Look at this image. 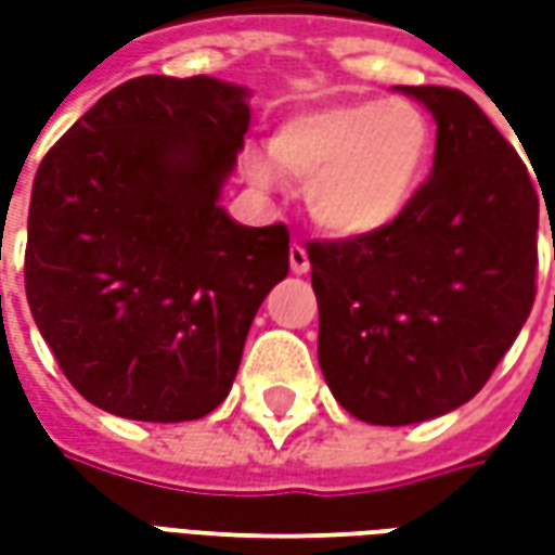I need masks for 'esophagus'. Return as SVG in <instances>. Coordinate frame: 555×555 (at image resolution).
<instances>
[{"instance_id": "1", "label": "esophagus", "mask_w": 555, "mask_h": 555, "mask_svg": "<svg viewBox=\"0 0 555 555\" xmlns=\"http://www.w3.org/2000/svg\"><path fill=\"white\" fill-rule=\"evenodd\" d=\"M288 261H291V270H294L297 276L309 273V253H306V246H300V243H291Z\"/></svg>"}]
</instances>
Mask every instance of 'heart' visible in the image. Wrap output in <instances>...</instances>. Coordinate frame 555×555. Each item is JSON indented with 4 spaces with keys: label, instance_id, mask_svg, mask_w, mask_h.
<instances>
[{
    "label": "heart",
    "instance_id": "heart-1",
    "mask_svg": "<svg viewBox=\"0 0 555 555\" xmlns=\"http://www.w3.org/2000/svg\"><path fill=\"white\" fill-rule=\"evenodd\" d=\"M270 159L285 178L309 181L318 225L369 237L404 217L425 186L434 151L428 115L410 101H348L288 115L270 137ZM253 181L270 183L261 157L246 159Z\"/></svg>",
    "mask_w": 555,
    "mask_h": 555
}]
</instances>
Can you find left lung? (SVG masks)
I'll list each match as a JSON object with an SVG mask.
<instances>
[{"mask_svg":"<svg viewBox=\"0 0 555 555\" xmlns=\"http://www.w3.org/2000/svg\"><path fill=\"white\" fill-rule=\"evenodd\" d=\"M398 91L437 121L422 193L386 231L309 243L318 362L338 404L369 425L428 422L488 384L532 312L538 217H550L473 98Z\"/></svg>","mask_w":555,"mask_h":555,"instance_id":"1","label":"left lung"}]
</instances>
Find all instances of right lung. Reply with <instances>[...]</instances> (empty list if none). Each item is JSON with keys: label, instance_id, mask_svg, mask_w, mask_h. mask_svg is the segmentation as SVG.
I'll return each mask as SVG.
<instances>
[{"label": "right lung", "instance_id": "add662e5", "mask_svg": "<svg viewBox=\"0 0 555 555\" xmlns=\"http://www.w3.org/2000/svg\"><path fill=\"white\" fill-rule=\"evenodd\" d=\"M246 130L243 86L139 77L43 157L26 297L94 408L190 422L229 396L255 312L288 276V229H249L219 205Z\"/></svg>", "mask_w": 555, "mask_h": 555}]
</instances>
